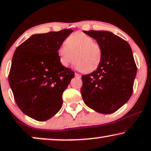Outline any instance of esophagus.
Here are the masks:
<instances>
[{"mask_svg": "<svg viewBox=\"0 0 151 151\" xmlns=\"http://www.w3.org/2000/svg\"><path fill=\"white\" fill-rule=\"evenodd\" d=\"M75 76H76V77L78 78H81V76L80 75V74H78L77 73H75Z\"/></svg>", "mask_w": 151, "mask_h": 151, "instance_id": "34e87169", "label": "esophagus"}]
</instances>
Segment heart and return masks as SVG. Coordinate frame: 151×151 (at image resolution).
Segmentation results:
<instances>
[{"mask_svg":"<svg viewBox=\"0 0 151 151\" xmlns=\"http://www.w3.org/2000/svg\"><path fill=\"white\" fill-rule=\"evenodd\" d=\"M94 39L82 32H76L67 38L65 45L60 47L58 54L61 64L68 67L75 60V67L85 73L97 68L102 58V49Z\"/></svg>","mask_w":151,"mask_h":151,"instance_id":"heart-1","label":"heart"}]
</instances>
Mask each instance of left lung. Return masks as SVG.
I'll return each instance as SVG.
<instances>
[{
  "mask_svg": "<svg viewBox=\"0 0 151 151\" xmlns=\"http://www.w3.org/2000/svg\"><path fill=\"white\" fill-rule=\"evenodd\" d=\"M83 32L101 45L102 58L97 70L82 76L81 95L85 104L96 112L113 113L127 102L133 93L137 67L132 48L111 32Z\"/></svg>",
  "mask_w": 151,
  "mask_h": 151,
  "instance_id": "1",
  "label": "left lung"
}]
</instances>
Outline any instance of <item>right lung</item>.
I'll return each mask as SVG.
<instances>
[{"instance_id":"1","label":"right lung","mask_w":151,"mask_h":151,"mask_svg":"<svg viewBox=\"0 0 151 151\" xmlns=\"http://www.w3.org/2000/svg\"><path fill=\"white\" fill-rule=\"evenodd\" d=\"M73 30L35 34L19 45L12 58L9 82L26 115L39 121L60 110L63 93L74 72L61 64L58 50Z\"/></svg>"}]
</instances>
